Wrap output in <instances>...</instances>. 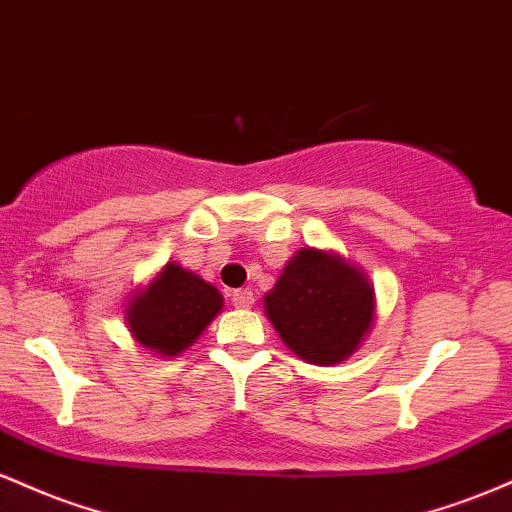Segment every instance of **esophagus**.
Instances as JSON below:
<instances>
[{"label":"esophagus","instance_id":"esophagus-1","mask_svg":"<svg viewBox=\"0 0 512 512\" xmlns=\"http://www.w3.org/2000/svg\"><path fill=\"white\" fill-rule=\"evenodd\" d=\"M231 301L236 308H252V303H255V293L250 289H238L231 293Z\"/></svg>","mask_w":512,"mask_h":512}]
</instances>
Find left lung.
Masks as SVG:
<instances>
[{"instance_id": "8db88e82", "label": "left lung", "mask_w": 512, "mask_h": 512, "mask_svg": "<svg viewBox=\"0 0 512 512\" xmlns=\"http://www.w3.org/2000/svg\"><path fill=\"white\" fill-rule=\"evenodd\" d=\"M264 310L291 351L332 366L366 337L375 301L366 274L330 252L303 248L267 293Z\"/></svg>"}]
</instances>
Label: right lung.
Listing matches in <instances>:
<instances>
[{"label":"right lung","instance_id":"obj_1","mask_svg":"<svg viewBox=\"0 0 512 512\" xmlns=\"http://www.w3.org/2000/svg\"><path fill=\"white\" fill-rule=\"evenodd\" d=\"M214 286L170 262L161 276L127 308V325L139 344L163 356H178L221 310Z\"/></svg>","mask_w":512,"mask_h":512}]
</instances>
